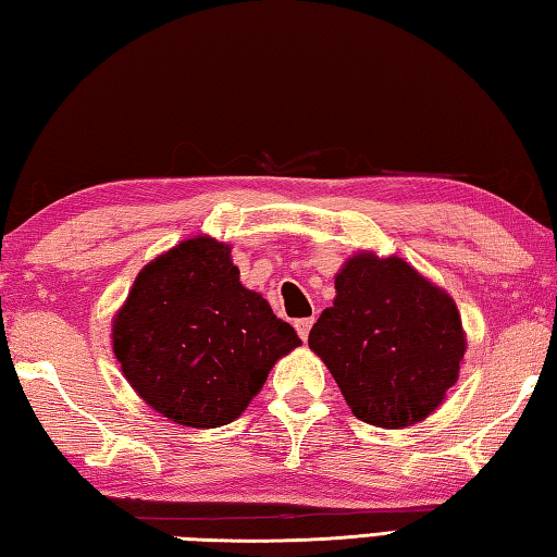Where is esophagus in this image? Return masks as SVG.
<instances>
[{"label":"esophagus","mask_w":557,"mask_h":557,"mask_svg":"<svg viewBox=\"0 0 557 557\" xmlns=\"http://www.w3.org/2000/svg\"><path fill=\"white\" fill-rule=\"evenodd\" d=\"M312 324H314V317H305V319H297V322H295V329H297L301 342H307L309 329H312Z\"/></svg>","instance_id":"esophagus-1"}]
</instances>
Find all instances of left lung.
Segmentation results:
<instances>
[{"mask_svg":"<svg viewBox=\"0 0 557 557\" xmlns=\"http://www.w3.org/2000/svg\"><path fill=\"white\" fill-rule=\"evenodd\" d=\"M309 332L358 420L400 430L435 412L459 379L467 334L445 289L403 258L354 252Z\"/></svg>","mask_w":557,"mask_h":557,"instance_id":"obj_1","label":"left lung"}]
</instances>
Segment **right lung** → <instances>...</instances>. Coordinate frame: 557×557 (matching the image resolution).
Returning <instances> with one entry per match:
<instances>
[{
    "instance_id": "1",
    "label": "right lung",
    "mask_w": 557,
    "mask_h": 557,
    "mask_svg": "<svg viewBox=\"0 0 557 557\" xmlns=\"http://www.w3.org/2000/svg\"><path fill=\"white\" fill-rule=\"evenodd\" d=\"M301 342L262 295L240 285L231 245L196 235L139 270L112 319V354L149 408L209 430L240 418Z\"/></svg>"
}]
</instances>
